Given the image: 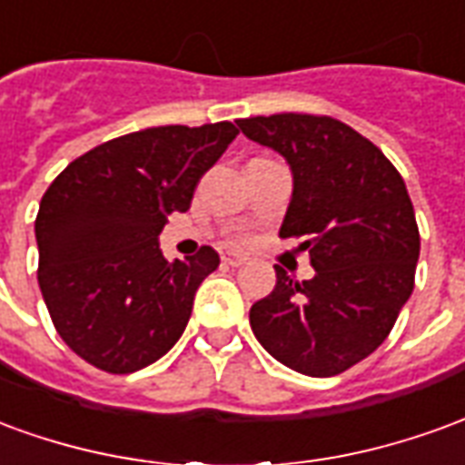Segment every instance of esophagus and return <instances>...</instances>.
<instances>
[{
	"instance_id": "34e87169",
	"label": "esophagus",
	"mask_w": 465,
	"mask_h": 465,
	"mask_svg": "<svg viewBox=\"0 0 465 465\" xmlns=\"http://www.w3.org/2000/svg\"><path fill=\"white\" fill-rule=\"evenodd\" d=\"M222 262L226 263V266H242V263L246 262V256H242V253H236V252H223Z\"/></svg>"
}]
</instances>
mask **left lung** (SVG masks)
<instances>
[{
    "instance_id": "1",
    "label": "left lung",
    "mask_w": 465,
    "mask_h": 465,
    "mask_svg": "<svg viewBox=\"0 0 465 465\" xmlns=\"http://www.w3.org/2000/svg\"><path fill=\"white\" fill-rule=\"evenodd\" d=\"M289 162L293 196L282 239H303L313 279L276 266V289L249 312L253 336L283 366L326 379L386 341L409 302L420 236L396 166L349 124L322 114L239 119Z\"/></svg>"
}]
</instances>
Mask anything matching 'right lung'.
Listing matches in <instances>:
<instances>
[{"label":"right lung","instance_id":"1","mask_svg":"<svg viewBox=\"0 0 465 465\" xmlns=\"http://www.w3.org/2000/svg\"><path fill=\"white\" fill-rule=\"evenodd\" d=\"M236 134L232 122L124 134L49 183L35 222L36 279L56 333L86 363L134 373L179 341L219 253L202 246L166 262L156 236L169 213L189 212Z\"/></svg>","mask_w":465,"mask_h":465}]
</instances>
